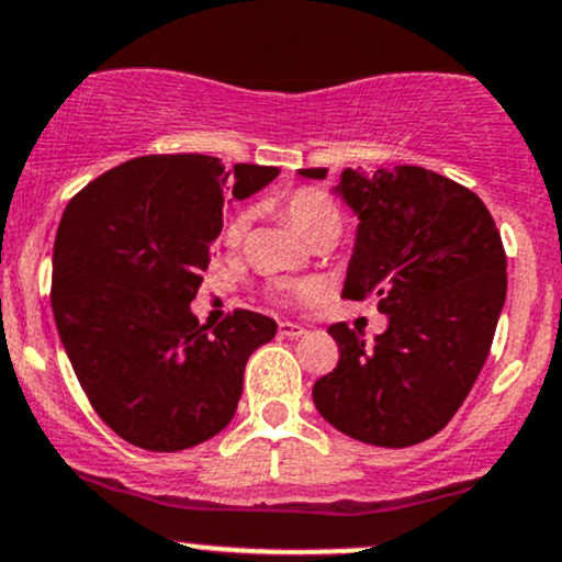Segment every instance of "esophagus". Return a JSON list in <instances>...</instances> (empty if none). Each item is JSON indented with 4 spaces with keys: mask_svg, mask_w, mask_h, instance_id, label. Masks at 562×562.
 <instances>
[{
    "mask_svg": "<svg viewBox=\"0 0 562 562\" xmlns=\"http://www.w3.org/2000/svg\"><path fill=\"white\" fill-rule=\"evenodd\" d=\"M304 328H301V325H295V323H280V336H285V338H301L304 336Z\"/></svg>",
    "mask_w": 562,
    "mask_h": 562,
    "instance_id": "1",
    "label": "esophagus"
}]
</instances>
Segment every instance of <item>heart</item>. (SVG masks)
Returning a JSON list of instances; mask_svg holds the SVG:
<instances>
[{
  "label": "heart",
  "instance_id": "obj_1",
  "mask_svg": "<svg viewBox=\"0 0 562 562\" xmlns=\"http://www.w3.org/2000/svg\"><path fill=\"white\" fill-rule=\"evenodd\" d=\"M280 211L306 243L325 237V234L341 232V207L323 189L301 187L291 191V194H285L280 200ZM245 226H248V215H237L226 226V239L229 243H239V237L245 234ZM304 293H312V288H304Z\"/></svg>",
  "mask_w": 562,
  "mask_h": 562
}]
</instances>
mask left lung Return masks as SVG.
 <instances>
[{
  "instance_id": "1",
  "label": "left lung",
  "mask_w": 562,
  "mask_h": 562,
  "mask_svg": "<svg viewBox=\"0 0 562 562\" xmlns=\"http://www.w3.org/2000/svg\"><path fill=\"white\" fill-rule=\"evenodd\" d=\"M299 176L323 181L328 168ZM333 194L360 221L341 295L375 301L390 325L373 344L330 325L341 357L314 384V408L368 446H416L483 371L507 299L502 234L474 191L416 165L344 170Z\"/></svg>"
}]
</instances>
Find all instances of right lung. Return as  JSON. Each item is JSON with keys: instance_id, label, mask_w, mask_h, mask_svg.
Masks as SVG:
<instances>
[{"instance_id": "1", "label": "right lung", "mask_w": 562, "mask_h": 562, "mask_svg": "<svg viewBox=\"0 0 562 562\" xmlns=\"http://www.w3.org/2000/svg\"><path fill=\"white\" fill-rule=\"evenodd\" d=\"M280 176L205 154L138 157L66 205L53 248V314L85 394L144 451L200 446L232 422L250 355L277 323L237 310L200 325L191 301L224 205Z\"/></svg>"}]
</instances>
